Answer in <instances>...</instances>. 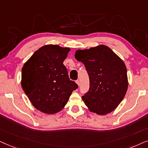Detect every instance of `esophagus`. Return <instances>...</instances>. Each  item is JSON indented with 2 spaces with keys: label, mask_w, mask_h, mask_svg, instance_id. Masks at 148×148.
I'll list each match as a JSON object with an SVG mask.
<instances>
[{
  "label": "esophagus",
  "mask_w": 148,
  "mask_h": 148,
  "mask_svg": "<svg viewBox=\"0 0 148 148\" xmlns=\"http://www.w3.org/2000/svg\"><path fill=\"white\" fill-rule=\"evenodd\" d=\"M76 84H77L78 86H80V81H79V80H76Z\"/></svg>",
  "instance_id": "34e87169"
}]
</instances>
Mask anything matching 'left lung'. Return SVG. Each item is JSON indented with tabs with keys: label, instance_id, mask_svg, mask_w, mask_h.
<instances>
[{
	"label": "left lung",
	"instance_id": "obj_1",
	"mask_svg": "<svg viewBox=\"0 0 148 148\" xmlns=\"http://www.w3.org/2000/svg\"><path fill=\"white\" fill-rule=\"evenodd\" d=\"M74 56L83 63L89 76V90L82 97L89 111L99 115L114 111L127 91L128 77L125 62L103 45L79 49Z\"/></svg>",
	"mask_w": 148,
	"mask_h": 148
}]
</instances>
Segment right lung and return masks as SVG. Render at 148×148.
<instances>
[{
	"label": "right lung",
	"instance_id": "obj_1",
	"mask_svg": "<svg viewBox=\"0 0 148 148\" xmlns=\"http://www.w3.org/2000/svg\"><path fill=\"white\" fill-rule=\"evenodd\" d=\"M68 47L44 45L35 51L21 69V84L33 106L41 112L54 114L65 107L78 85L68 76L64 61Z\"/></svg>",
	"mask_w": 148,
	"mask_h": 148
}]
</instances>
